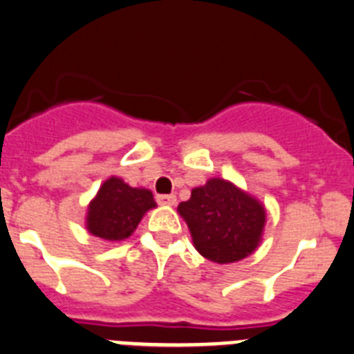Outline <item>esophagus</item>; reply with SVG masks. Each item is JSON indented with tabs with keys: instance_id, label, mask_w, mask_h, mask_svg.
Returning a JSON list of instances; mask_svg holds the SVG:
<instances>
[{
	"instance_id": "34e87169",
	"label": "esophagus",
	"mask_w": 354,
	"mask_h": 354,
	"mask_svg": "<svg viewBox=\"0 0 354 354\" xmlns=\"http://www.w3.org/2000/svg\"><path fill=\"white\" fill-rule=\"evenodd\" d=\"M156 200L158 203L163 205V207H174V205L177 203V198H175L174 194H160Z\"/></svg>"
}]
</instances>
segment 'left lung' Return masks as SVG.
I'll use <instances>...</instances> for the list:
<instances>
[{"label":"left lung","mask_w":354,"mask_h":354,"mask_svg":"<svg viewBox=\"0 0 354 354\" xmlns=\"http://www.w3.org/2000/svg\"><path fill=\"white\" fill-rule=\"evenodd\" d=\"M177 212L189 227L194 248L217 264L248 257L262 241L264 205L231 180L212 177L194 187Z\"/></svg>","instance_id":"left-lung-1"}]
</instances>
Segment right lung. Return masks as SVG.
Masks as SVG:
<instances>
[{
    "mask_svg": "<svg viewBox=\"0 0 354 354\" xmlns=\"http://www.w3.org/2000/svg\"><path fill=\"white\" fill-rule=\"evenodd\" d=\"M153 208L156 201L149 189L132 187L121 177L111 175L88 203L85 227L92 236L107 243H121L132 236L144 215Z\"/></svg>",
    "mask_w": 354,
    "mask_h": 354,
    "instance_id": "right-lung-1",
    "label": "right lung"
}]
</instances>
